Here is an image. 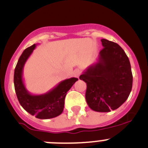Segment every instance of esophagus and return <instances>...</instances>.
<instances>
[{
	"instance_id": "1",
	"label": "esophagus",
	"mask_w": 148,
	"mask_h": 148,
	"mask_svg": "<svg viewBox=\"0 0 148 148\" xmlns=\"http://www.w3.org/2000/svg\"><path fill=\"white\" fill-rule=\"evenodd\" d=\"M79 75H80V71L79 69H75L73 71V76H74V77H77V78H78V77H79Z\"/></svg>"
}]
</instances>
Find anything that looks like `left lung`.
Returning a JSON list of instances; mask_svg holds the SVG:
<instances>
[{
    "label": "left lung",
    "mask_w": 148,
    "mask_h": 148,
    "mask_svg": "<svg viewBox=\"0 0 148 148\" xmlns=\"http://www.w3.org/2000/svg\"><path fill=\"white\" fill-rule=\"evenodd\" d=\"M103 49L97 62L81 74L86 82L85 99L91 110L108 112L121 107L130 94L133 76L129 59L116 43L101 40Z\"/></svg>",
    "instance_id": "1"
}]
</instances>
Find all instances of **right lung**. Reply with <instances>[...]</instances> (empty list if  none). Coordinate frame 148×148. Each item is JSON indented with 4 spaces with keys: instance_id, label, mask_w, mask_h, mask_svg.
Masks as SVG:
<instances>
[{
    "instance_id": "obj_1",
    "label": "right lung",
    "mask_w": 148,
    "mask_h": 148,
    "mask_svg": "<svg viewBox=\"0 0 148 148\" xmlns=\"http://www.w3.org/2000/svg\"><path fill=\"white\" fill-rule=\"evenodd\" d=\"M36 47V45H34L25 49L18 60L14 75L15 92L20 105L25 111L39 119H49L63 112L66 93L78 79L71 77L65 79L45 94L29 93L23 82V68Z\"/></svg>"
}]
</instances>
